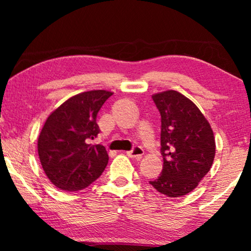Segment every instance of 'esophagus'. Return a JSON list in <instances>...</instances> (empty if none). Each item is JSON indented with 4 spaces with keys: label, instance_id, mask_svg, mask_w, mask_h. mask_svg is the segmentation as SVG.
<instances>
[{
    "label": "esophagus",
    "instance_id": "obj_1",
    "mask_svg": "<svg viewBox=\"0 0 251 251\" xmlns=\"http://www.w3.org/2000/svg\"><path fill=\"white\" fill-rule=\"evenodd\" d=\"M143 154H144V150L139 146H135L131 151L126 152V155H128L129 157H132V159H136V160L142 159Z\"/></svg>",
    "mask_w": 251,
    "mask_h": 251
}]
</instances>
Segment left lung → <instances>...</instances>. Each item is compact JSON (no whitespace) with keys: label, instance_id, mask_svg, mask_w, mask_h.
<instances>
[{"label":"left lung","instance_id":"left-lung-1","mask_svg":"<svg viewBox=\"0 0 251 251\" xmlns=\"http://www.w3.org/2000/svg\"><path fill=\"white\" fill-rule=\"evenodd\" d=\"M161 115L162 173L150 184L170 198L186 195L208 174L216 144L211 126L197 105L178 91L152 96Z\"/></svg>","mask_w":251,"mask_h":251}]
</instances>
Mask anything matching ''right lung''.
Here are the masks:
<instances>
[{
	"label": "right lung",
	"instance_id": "add662e5",
	"mask_svg": "<svg viewBox=\"0 0 251 251\" xmlns=\"http://www.w3.org/2000/svg\"><path fill=\"white\" fill-rule=\"evenodd\" d=\"M113 94L92 90L67 99L47 119L37 140L44 173L54 186L80 191L92 184L105 170L108 154L90 140L100 132L97 114Z\"/></svg>",
	"mask_w": 251,
	"mask_h": 251
}]
</instances>
